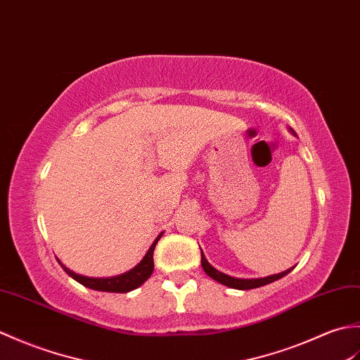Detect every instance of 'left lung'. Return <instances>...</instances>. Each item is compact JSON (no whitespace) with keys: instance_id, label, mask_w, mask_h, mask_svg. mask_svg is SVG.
<instances>
[{"instance_id":"left-lung-1","label":"left lung","mask_w":360,"mask_h":360,"mask_svg":"<svg viewBox=\"0 0 360 360\" xmlns=\"http://www.w3.org/2000/svg\"><path fill=\"white\" fill-rule=\"evenodd\" d=\"M202 266L205 269V273L210 276L214 281H217L221 285H226L229 288H234V290H254V288H259V286L263 285H268L271 282H276L278 278H282L283 276H286L288 273H291V269H286L281 274H274V276H268V277H263V278H236V277H231L220 273V271L215 269L214 266H211L207 260L205 259V255L202 252Z\"/></svg>"}]
</instances>
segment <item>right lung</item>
Wrapping results in <instances>:
<instances>
[{
  "instance_id": "right-lung-1",
  "label": "right lung",
  "mask_w": 360,
  "mask_h": 360,
  "mask_svg": "<svg viewBox=\"0 0 360 360\" xmlns=\"http://www.w3.org/2000/svg\"><path fill=\"white\" fill-rule=\"evenodd\" d=\"M162 236H163V233L155 238L154 243L150 245V248L148 250L146 255H145V257H143V260L139 263L137 266L132 268L131 271H127V273H124V274H120V276H115V277H108V278L84 277V276L75 274L74 271H70L69 268H66L61 262H60V265L72 278H75L77 282L87 286V288H91V290L106 291V292H127V291H132L135 288H139L140 285L145 283L148 278L150 277V274H153V271H154V259H153V255H154L155 245H157V242L160 240V237H162Z\"/></svg>"
}]
</instances>
